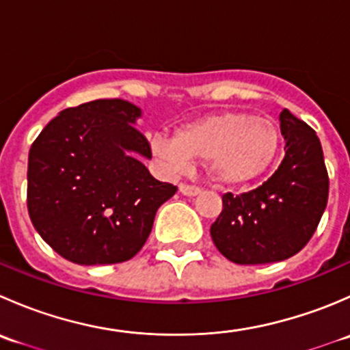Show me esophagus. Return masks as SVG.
<instances>
[{
    "mask_svg": "<svg viewBox=\"0 0 350 350\" xmlns=\"http://www.w3.org/2000/svg\"><path fill=\"white\" fill-rule=\"evenodd\" d=\"M179 193L185 196H196V195H200L201 189L198 188V186H191V185H186V183H181V185H179Z\"/></svg>",
    "mask_w": 350,
    "mask_h": 350,
    "instance_id": "esophagus-1",
    "label": "esophagus"
}]
</instances>
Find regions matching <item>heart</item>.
I'll return each instance as SVG.
<instances>
[{
  "label": "heart",
  "instance_id": "b5f03b06",
  "mask_svg": "<svg viewBox=\"0 0 350 350\" xmlns=\"http://www.w3.org/2000/svg\"><path fill=\"white\" fill-rule=\"evenodd\" d=\"M150 147L167 167L181 169L188 161L206 162L213 181L239 186L274 167L283 149V132L274 120L230 109L179 126L172 139L155 135Z\"/></svg>",
  "mask_w": 350,
  "mask_h": 350
}]
</instances>
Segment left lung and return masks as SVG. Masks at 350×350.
I'll return each mask as SVG.
<instances>
[{"instance_id":"8db88e82","label":"left lung","mask_w":350,"mask_h":350,"mask_svg":"<svg viewBox=\"0 0 350 350\" xmlns=\"http://www.w3.org/2000/svg\"><path fill=\"white\" fill-rule=\"evenodd\" d=\"M286 154L278 171L249 193L221 198L210 234L235 264H269L298 254L315 234L328 200V174L315 130L289 109L280 115Z\"/></svg>"}]
</instances>
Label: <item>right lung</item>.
Listing matches in <instances>:
<instances>
[{
	"mask_svg": "<svg viewBox=\"0 0 350 350\" xmlns=\"http://www.w3.org/2000/svg\"><path fill=\"white\" fill-rule=\"evenodd\" d=\"M140 116L125 100H94L62 109L31 144L28 215L70 262L132 259L149 239L157 208L178 191L140 162L152 157L135 129Z\"/></svg>",
	"mask_w": 350,
	"mask_h": 350,
	"instance_id": "add662e5",
	"label": "right lung"
}]
</instances>
